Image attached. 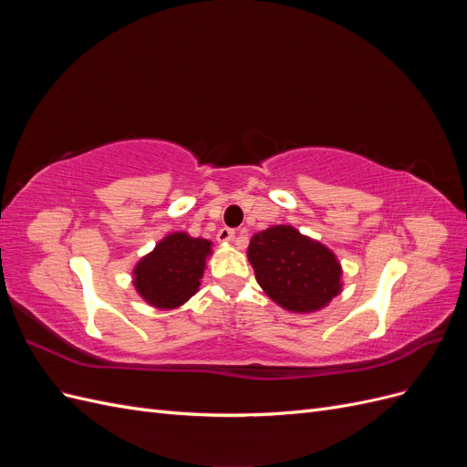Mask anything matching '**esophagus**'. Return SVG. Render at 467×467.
<instances>
[{"instance_id":"esophagus-1","label":"esophagus","mask_w":467,"mask_h":467,"mask_svg":"<svg viewBox=\"0 0 467 467\" xmlns=\"http://www.w3.org/2000/svg\"><path fill=\"white\" fill-rule=\"evenodd\" d=\"M235 230L234 228H220L218 232V242H234Z\"/></svg>"}]
</instances>
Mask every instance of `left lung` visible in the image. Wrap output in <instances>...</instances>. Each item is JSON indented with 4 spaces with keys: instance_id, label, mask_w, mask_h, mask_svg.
<instances>
[{
    "instance_id": "1",
    "label": "left lung",
    "mask_w": 467,
    "mask_h": 467,
    "mask_svg": "<svg viewBox=\"0 0 467 467\" xmlns=\"http://www.w3.org/2000/svg\"><path fill=\"white\" fill-rule=\"evenodd\" d=\"M247 257L268 298L290 312H316L341 292L333 253L290 225L253 235Z\"/></svg>"
}]
</instances>
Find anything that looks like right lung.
I'll list each match as a JSON object with an SVG mask.
<instances>
[{"instance_id": "add662e5", "label": "right lung", "mask_w": 467, "mask_h": 467, "mask_svg": "<svg viewBox=\"0 0 467 467\" xmlns=\"http://www.w3.org/2000/svg\"><path fill=\"white\" fill-rule=\"evenodd\" d=\"M210 242L171 234L134 268V286L146 302L171 309L196 294L204 275Z\"/></svg>"}]
</instances>
